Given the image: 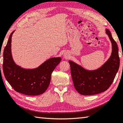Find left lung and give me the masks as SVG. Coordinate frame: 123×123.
<instances>
[{
  "label": "left lung",
  "mask_w": 123,
  "mask_h": 123,
  "mask_svg": "<svg viewBox=\"0 0 123 123\" xmlns=\"http://www.w3.org/2000/svg\"><path fill=\"white\" fill-rule=\"evenodd\" d=\"M106 33L112 43V53L109 60L101 68L88 71L73 61H69L74 86L81 95L97 94L107 90L118 70L120 59L118 46L108 29H106Z\"/></svg>",
  "instance_id": "1"
}]
</instances>
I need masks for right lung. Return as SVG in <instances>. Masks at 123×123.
<instances>
[{
  "mask_svg": "<svg viewBox=\"0 0 123 123\" xmlns=\"http://www.w3.org/2000/svg\"><path fill=\"white\" fill-rule=\"evenodd\" d=\"M9 36L3 53L4 74L14 90L28 95L44 93L49 86L51 74L61 61V57H53L46 61L38 68L25 69L16 65L11 54L12 36Z\"/></svg>",
  "mask_w": 123,
  "mask_h": 123,
  "instance_id": "right-lung-1",
  "label": "right lung"
}]
</instances>
